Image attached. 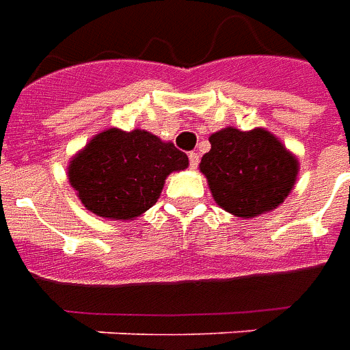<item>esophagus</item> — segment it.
Instances as JSON below:
<instances>
[{
    "label": "esophagus",
    "mask_w": 350,
    "mask_h": 350,
    "mask_svg": "<svg viewBox=\"0 0 350 350\" xmlns=\"http://www.w3.org/2000/svg\"><path fill=\"white\" fill-rule=\"evenodd\" d=\"M189 165H191V168L198 167V153H195V152L189 153Z\"/></svg>",
    "instance_id": "obj_1"
}]
</instances>
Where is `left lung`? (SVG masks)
<instances>
[{
    "label": "left lung",
    "instance_id": "left-lung-1",
    "mask_svg": "<svg viewBox=\"0 0 350 350\" xmlns=\"http://www.w3.org/2000/svg\"><path fill=\"white\" fill-rule=\"evenodd\" d=\"M210 144L200 170L223 210L247 219L278 208L288 197L298 161L268 131L227 127L213 133Z\"/></svg>",
    "mask_w": 350,
    "mask_h": 350
}]
</instances>
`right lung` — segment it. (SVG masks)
I'll return each instance as SVG.
<instances>
[{"label": "right lung", "instance_id": "right-lung-1", "mask_svg": "<svg viewBox=\"0 0 350 350\" xmlns=\"http://www.w3.org/2000/svg\"><path fill=\"white\" fill-rule=\"evenodd\" d=\"M189 159L148 131L108 129L71 161L69 182L88 210L108 219H133L152 208L170 172Z\"/></svg>", "mask_w": 350, "mask_h": 350}]
</instances>
